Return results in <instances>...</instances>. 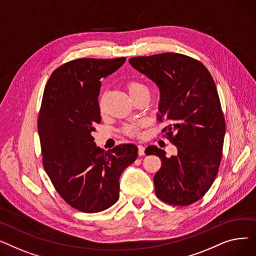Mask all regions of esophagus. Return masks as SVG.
Returning a JSON list of instances; mask_svg holds the SVG:
<instances>
[{
    "label": "esophagus",
    "mask_w": 256,
    "mask_h": 256,
    "mask_svg": "<svg viewBox=\"0 0 256 256\" xmlns=\"http://www.w3.org/2000/svg\"><path fill=\"white\" fill-rule=\"evenodd\" d=\"M144 150H145L144 146H142V145H138V154H139L140 156H144Z\"/></svg>",
    "instance_id": "1"
}]
</instances>
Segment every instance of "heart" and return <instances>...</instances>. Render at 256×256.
I'll return each instance as SVG.
<instances>
[{
  "instance_id": "heart-1",
  "label": "heart",
  "mask_w": 256,
  "mask_h": 256,
  "mask_svg": "<svg viewBox=\"0 0 256 256\" xmlns=\"http://www.w3.org/2000/svg\"><path fill=\"white\" fill-rule=\"evenodd\" d=\"M126 88L132 98H135L139 96H142V94L148 93V88H147L143 83L138 82V80H130V82L126 84ZM104 108H106V98L104 96H102L98 100V109L100 112H104ZM141 128H142L141 122H132L130 124L124 126L122 130L126 135L130 137H138Z\"/></svg>"
}]
</instances>
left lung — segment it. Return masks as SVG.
<instances>
[{"mask_svg": "<svg viewBox=\"0 0 256 256\" xmlns=\"http://www.w3.org/2000/svg\"><path fill=\"white\" fill-rule=\"evenodd\" d=\"M130 64L160 89L158 120L178 154L152 145L147 156H158L162 167L154 178L156 196L171 206H189L202 197L219 170L225 135V119L218 91L206 67L176 52L134 57Z\"/></svg>", "mask_w": 256, "mask_h": 256, "instance_id": "8db88e82", "label": "left lung"}]
</instances>
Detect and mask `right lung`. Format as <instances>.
Masks as SVG:
<instances>
[{"label":"right lung","mask_w":256,"mask_h":256,"mask_svg":"<svg viewBox=\"0 0 256 256\" xmlns=\"http://www.w3.org/2000/svg\"><path fill=\"white\" fill-rule=\"evenodd\" d=\"M124 62V57L72 60L54 70L44 88L37 124L44 167L59 195L84 212H98L116 202L121 173L138 156L136 145L120 144L106 152L92 137L102 119V80Z\"/></svg>","instance_id":"obj_1"}]
</instances>
